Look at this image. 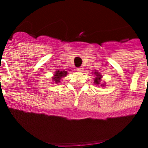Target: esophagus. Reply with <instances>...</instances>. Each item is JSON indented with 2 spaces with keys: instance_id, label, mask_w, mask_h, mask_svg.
I'll return each instance as SVG.
<instances>
[{
  "instance_id": "1",
  "label": "esophagus",
  "mask_w": 148,
  "mask_h": 148,
  "mask_svg": "<svg viewBox=\"0 0 148 148\" xmlns=\"http://www.w3.org/2000/svg\"><path fill=\"white\" fill-rule=\"evenodd\" d=\"M77 71L78 72H82L83 71V68H82V67H77Z\"/></svg>"
}]
</instances>
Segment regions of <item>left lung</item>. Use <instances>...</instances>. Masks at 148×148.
I'll return each mask as SVG.
<instances>
[{
	"label": "left lung",
	"instance_id": "1",
	"mask_svg": "<svg viewBox=\"0 0 148 148\" xmlns=\"http://www.w3.org/2000/svg\"><path fill=\"white\" fill-rule=\"evenodd\" d=\"M95 75L97 76V77H95V83L97 84H99L100 82H101V74H99L98 72H95ZM102 85V84H101Z\"/></svg>",
	"mask_w": 148,
	"mask_h": 148
}]
</instances>
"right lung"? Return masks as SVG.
Segmentation results:
<instances>
[{"label":"right lung","instance_id":"obj_1","mask_svg":"<svg viewBox=\"0 0 148 148\" xmlns=\"http://www.w3.org/2000/svg\"><path fill=\"white\" fill-rule=\"evenodd\" d=\"M67 75V71H57L54 74V77H53V80L55 81L56 83L60 82V80L62 77Z\"/></svg>","mask_w":148,"mask_h":148}]
</instances>
